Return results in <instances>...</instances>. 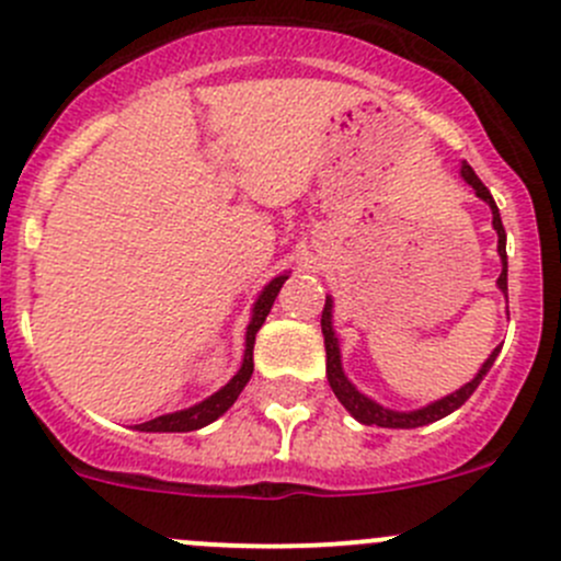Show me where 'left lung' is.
I'll list each match as a JSON object with an SVG mask.
<instances>
[{
  "label": "left lung",
  "instance_id": "obj_1",
  "mask_svg": "<svg viewBox=\"0 0 561 561\" xmlns=\"http://www.w3.org/2000/svg\"><path fill=\"white\" fill-rule=\"evenodd\" d=\"M461 179L467 181V184L474 190V195H478L483 203H489V208H491V225H494V230H496V252H500V260H502V274H500V279H496V287H500V290L507 296V252H505L507 236H505V228H502L500 208H496L491 192L485 190L483 181L474 175V171L467 165V162H461ZM320 325H322V336H325V377H328V386H331L333 393H336V399L342 401L344 410H347L350 415L355 417V421L364 423V426L417 428V426H428V423H434V421H439V417L450 415V412H456L458 407H461L463 401H467L469 396L474 393V388H478L480 380L489 375V369L494 366L496 355H500V350H502V347H494V353L485 358V364L480 366L478 375H474L472 380L467 382V386L454 390V393L443 396V399L432 401V404L421 407V410L401 412V410H390V407L377 404L375 399H369L366 393H360V390L347 380V375H344V369H342V350H339V336H336V331H333V298L331 296H325V309H322Z\"/></svg>",
  "mask_w": 561,
  "mask_h": 561
}]
</instances>
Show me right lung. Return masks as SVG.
<instances>
[{
	"label": "right lung",
	"instance_id": "1",
	"mask_svg": "<svg viewBox=\"0 0 561 561\" xmlns=\"http://www.w3.org/2000/svg\"><path fill=\"white\" fill-rule=\"evenodd\" d=\"M285 279H287V274L274 276V279H271L268 285L260 290L257 301H254V307H252V317H249V325H247L244 360H241V369L236 371L233 380H230L228 386L219 388L217 393L208 396V399L186 407V410L168 412V415L154 417V421L138 423V426H135L138 432H195V428H203V426H208V423L217 421L219 415H225V412L236 404V399H239L241 390L247 388L249 377H252V371H254V360H252L254 336H257L260 325H263L265 317H268V312H271V307H274V298L279 296Z\"/></svg>",
	"mask_w": 561,
	"mask_h": 561
}]
</instances>
